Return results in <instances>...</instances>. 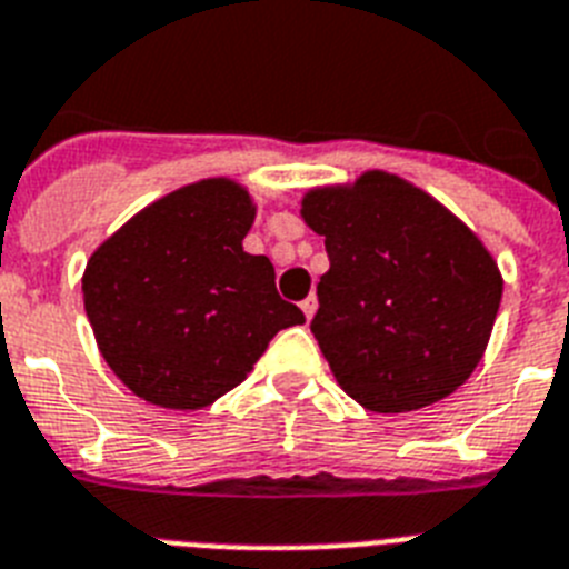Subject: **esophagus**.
Segmentation results:
<instances>
[{
	"label": "esophagus",
	"mask_w": 569,
	"mask_h": 569,
	"mask_svg": "<svg viewBox=\"0 0 569 569\" xmlns=\"http://www.w3.org/2000/svg\"><path fill=\"white\" fill-rule=\"evenodd\" d=\"M316 307H318L316 295H309V298H303V300H300V309H303V316H307V318H312V316H316Z\"/></svg>",
	"instance_id": "1"
}]
</instances>
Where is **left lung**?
<instances>
[{
    "mask_svg": "<svg viewBox=\"0 0 569 569\" xmlns=\"http://www.w3.org/2000/svg\"><path fill=\"white\" fill-rule=\"evenodd\" d=\"M300 212L330 257L309 330L341 389L382 415L459 389L502 298L485 244L436 198L386 172L316 189Z\"/></svg>",
    "mask_w": 569,
    "mask_h": 569,
    "instance_id": "left-lung-1",
    "label": "left lung"
}]
</instances>
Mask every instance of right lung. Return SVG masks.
I'll list each match as a JSON object with an SVG mask.
<instances>
[{
  "label": "right lung",
  "instance_id": "right-lung-1",
  "mask_svg": "<svg viewBox=\"0 0 569 569\" xmlns=\"http://www.w3.org/2000/svg\"><path fill=\"white\" fill-rule=\"evenodd\" d=\"M251 198L212 178L160 198L92 253L84 309L104 362L137 397L204 409L251 373L303 312L269 257L242 251Z\"/></svg>",
  "mask_w": 569,
  "mask_h": 569
}]
</instances>
